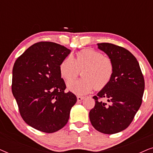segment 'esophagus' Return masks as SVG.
<instances>
[{"label": "esophagus", "instance_id": "esophagus-1", "mask_svg": "<svg viewBox=\"0 0 153 153\" xmlns=\"http://www.w3.org/2000/svg\"><path fill=\"white\" fill-rule=\"evenodd\" d=\"M83 98H84V97H81V96H77V100H78L79 102V101H81V100H82Z\"/></svg>", "mask_w": 153, "mask_h": 153}]
</instances>
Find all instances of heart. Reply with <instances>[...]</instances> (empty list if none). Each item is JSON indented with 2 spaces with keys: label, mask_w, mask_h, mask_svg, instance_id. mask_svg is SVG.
<instances>
[{
  "label": "heart",
  "mask_w": 153,
  "mask_h": 153,
  "mask_svg": "<svg viewBox=\"0 0 153 153\" xmlns=\"http://www.w3.org/2000/svg\"><path fill=\"white\" fill-rule=\"evenodd\" d=\"M60 73L65 80L76 77L83 69V77L69 81L67 86L69 91L77 95H83L94 88L100 91L107 85L114 73V63L110 57L104 56L99 51L83 49L76 53V59L69 56L60 65Z\"/></svg>",
  "instance_id": "1"
}]
</instances>
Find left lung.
Listing matches in <instances>:
<instances>
[{
  "mask_svg": "<svg viewBox=\"0 0 153 153\" xmlns=\"http://www.w3.org/2000/svg\"><path fill=\"white\" fill-rule=\"evenodd\" d=\"M97 46L111 58L115 69L109 83L93 97L95 104L89 118L96 130L113 134L132 122L141 105L145 82L137 58L128 50L111 43ZM102 98L108 100V104L100 100Z\"/></svg>",
  "mask_w": 153,
  "mask_h": 153,
  "instance_id": "1",
  "label": "left lung"
}]
</instances>
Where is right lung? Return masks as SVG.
Returning <instances> with one entry per match:
<instances>
[{
	"label": "right lung",
	"mask_w": 153,
	"mask_h": 153,
	"mask_svg": "<svg viewBox=\"0 0 153 153\" xmlns=\"http://www.w3.org/2000/svg\"><path fill=\"white\" fill-rule=\"evenodd\" d=\"M71 51L58 44L40 42L31 46L14 64L12 91L21 116L28 125L45 133L62 129L76 102L66 85L60 65Z\"/></svg>",
	"instance_id": "1"
}]
</instances>
